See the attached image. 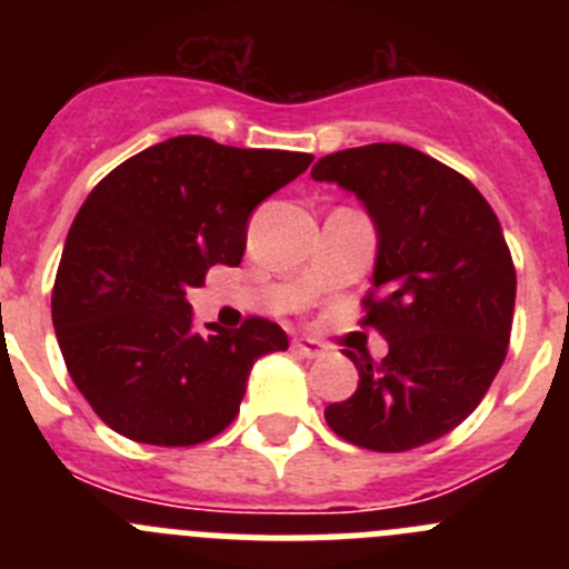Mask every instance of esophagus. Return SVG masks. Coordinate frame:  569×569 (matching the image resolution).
<instances>
[{
  "mask_svg": "<svg viewBox=\"0 0 569 569\" xmlns=\"http://www.w3.org/2000/svg\"><path fill=\"white\" fill-rule=\"evenodd\" d=\"M293 353L301 356V359H319V356H325V345L308 339V336H299V339H293Z\"/></svg>",
  "mask_w": 569,
  "mask_h": 569,
  "instance_id": "esophagus-1",
  "label": "esophagus"
}]
</instances>
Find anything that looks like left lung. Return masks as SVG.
<instances>
[{"mask_svg":"<svg viewBox=\"0 0 569 569\" xmlns=\"http://www.w3.org/2000/svg\"><path fill=\"white\" fill-rule=\"evenodd\" d=\"M361 199L379 233L361 328L387 339L376 365L353 359L359 387L328 405L345 441L405 453L459 427L507 356L516 268L501 224L470 179L396 142L321 156L310 173Z\"/></svg>","mask_w":569,"mask_h":569,"instance_id":"1","label":"left lung"}]
</instances>
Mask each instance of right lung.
I'll return each mask as SVG.
<instances>
[{
    "mask_svg": "<svg viewBox=\"0 0 569 569\" xmlns=\"http://www.w3.org/2000/svg\"><path fill=\"white\" fill-rule=\"evenodd\" d=\"M313 162L293 150L173 136L110 170L70 224L50 313L93 413L124 439L190 447L236 419L250 367L288 350L276 321L193 330L188 290L236 268L248 219Z\"/></svg>",
    "mask_w": 569,
    "mask_h": 569,
    "instance_id": "1",
    "label": "right lung"
}]
</instances>
